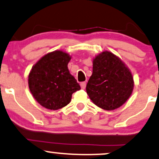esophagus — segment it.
Returning <instances> with one entry per match:
<instances>
[{
	"mask_svg": "<svg viewBox=\"0 0 159 159\" xmlns=\"http://www.w3.org/2000/svg\"><path fill=\"white\" fill-rule=\"evenodd\" d=\"M80 85H81V89H83V90H84L85 87H86V82L84 81V82H81V84H80Z\"/></svg>",
	"mask_w": 159,
	"mask_h": 159,
	"instance_id": "obj_1",
	"label": "esophagus"
}]
</instances>
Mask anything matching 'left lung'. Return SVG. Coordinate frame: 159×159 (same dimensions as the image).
<instances>
[{
    "label": "left lung",
    "instance_id": "left-lung-1",
    "mask_svg": "<svg viewBox=\"0 0 159 159\" xmlns=\"http://www.w3.org/2000/svg\"><path fill=\"white\" fill-rule=\"evenodd\" d=\"M134 87L132 75L118 57L103 52L93 61V74L86 90L95 105L112 111L123 105Z\"/></svg>",
    "mask_w": 159,
    "mask_h": 159
}]
</instances>
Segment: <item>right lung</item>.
I'll return each mask as SVG.
<instances>
[{"label": "right lung", "instance_id": "obj_1", "mask_svg": "<svg viewBox=\"0 0 159 159\" xmlns=\"http://www.w3.org/2000/svg\"><path fill=\"white\" fill-rule=\"evenodd\" d=\"M71 57L62 51H54L43 56L33 66L28 85L34 98L43 107L58 110L70 102L73 93L81 89L69 73Z\"/></svg>", "mask_w": 159, "mask_h": 159}]
</instances>
